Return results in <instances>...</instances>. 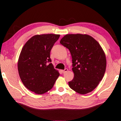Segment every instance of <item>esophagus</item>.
Here are the masks:
<instances>
[{
  "label": "esophagus",
  "mask_w": 121,
  "mask_h": 121,
  "mask_svg": "<svg viewBox=\"0 0 121 121\" xmlns=\"http://www.w3.org/2000/svg\"><path fill=\"white\" fill-rule=\"evenodd\" d=\"M67 71H68V69H67V68H65L64 70H62V72L63 73H65V72H67Z\"/></svg>",
  "instance_id": "34e87169"
}]
</instances>
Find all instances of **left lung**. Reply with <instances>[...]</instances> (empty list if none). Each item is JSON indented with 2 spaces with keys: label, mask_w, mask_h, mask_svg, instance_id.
I'll return each mask as SVG.
<instances>
[{
  "label": "left lung",
  "mask_w": 121,
  "mask_h": 121,
  "mask_svg": "<svg viewBox=\"0 0 121 121\" xmlns=\"http://www.w3.org/2000/svg\"><path fill=\"white\" fill-rule=\"evenodd\" d=\"M60 43L68 48L72 58L73 79L70 88L82 95L89 93L98 85L106 68L105 54L99 44L87 34H67Z\"/></svg>",
  "instance_id": "obj_1"
}]
</instances>
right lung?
Here are the masks:
<instances>
[{"instance_id": "1", "label": "right lung", "mask_w": 121, "mask_h": 121, "mask_svg": "<svg viewBox=\"0 0 121 121\" xmlns=\"http://www.w3.org/2000/svg\"><path fill=\"white\" fill-rule=\"evenodd\" d=\"M58 34L32 37L20 52L18 63L19 74L26 88L42 95L52 88L59 76L52 63L50 52L58 39Z\"/></svg>"}]
</instances>
